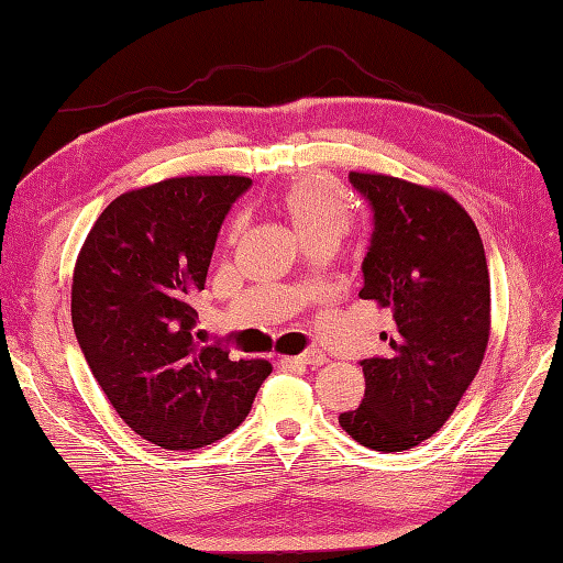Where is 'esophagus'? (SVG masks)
Returning <instances> with one entry per match:
<instances>
[{"instance_id":"1","label":"esophagus","mask_w":563,"mask_h":563,"mask_svg":"<svg viewBox=\"0 0 563 563\" xmlns=\"http://www.w3.org/2000/svg\"><path fill=\"white\" fill-rule=\"evenodd\" d=\"M295 363H300V365H307V367H321L327 363V355L321 353V351H305V353H300L297 357H292Z\"/></svg>"}]
</instances>
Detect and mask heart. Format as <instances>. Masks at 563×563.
Returning a JSON list of instances; mask_svg holds the SVG:
<instances>
[{
  "label": "heart",
  "mask_w": 563,
  "mask_h": 563,
  "mask_svg": "<svg viewBox=\"0 0 563 563\" xmlns=\"http://www.w3.org/2000/svg\"><path fill=\"white\" fill-rule=\"evenodd\" d=\"M283 208L305 242L321 236L339 239L351 224L349 200L324 176H305L292 181L283 194Z\"/></svg>",
  "instance_id": "heart-1"
}]
</instances>
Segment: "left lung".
<instances>
[{"label":"left lung","instance_id":"8db88e82","mask_svg":"<svg viewBox=\"0 0 563 563\" xmlns=\"http://www.w3.org/2000/svg\"><path fill=\"white\" fill-rule=\"evenodd\" d=\"M373 210L363 300L391 314L387 353L361 361L365 399L341 428L377 452L421 445L457 409L484 361L492 283L479 230L457 200L382 174H349Z\"/></svg>","mask_w":563,"mask_h":563}]
</instances>
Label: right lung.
<instances>
[{"label": "right lung", "instance_id": "1", "mask_svg": "<svg viewBox=\"0 0 563 563\" xmlns=\"http://www.w3.org/2000/svg\"><path fill=\"white\" fill-rule=\"evenodd\" d=\"M244 176L166 178L118 196L84 242L71 327L118 416L164 450H198L251 411L266 361L202 345L194 295L206 290L220 227Z\"/></svg>", "mask_w": 563, "mask_h": 563}]
</instances>
